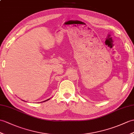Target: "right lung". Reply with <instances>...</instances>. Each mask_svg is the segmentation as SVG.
Here are the masks:
<instances>
[{
    "label": "right lung",
    "instance_id": "right-lung-1",
    "mask_svg": "<svg viewBox=\"0 0 134 134\" xmlns=\"http://www.w3.org/2000/svg\"><path fill=\"white\" fill-rule=\"evenodd\" d=\"M49 99H47V100H45V101H44V102H46V101H47V100H49ZM23 101H24V100H23Z\"/></svg>",
    "mask_w": 134,
    "mask_h": 134
}]
</instances>
